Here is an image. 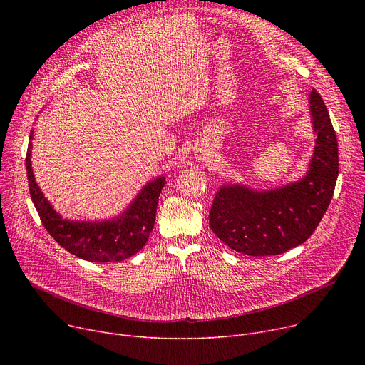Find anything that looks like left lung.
Segmentation results:
<instances>
[{
	"mask_svg": "<svg viewBox=\"0 0 365 365\" xmlns=\"http://www.w3.org/2000/svg\"><path fill=\"white\" fill-rule=\"evenodd\" d=\"M309 113L317 145L303 178L266 190L228 183L217 192L210 225L230 248L254 257L283 254L303 244L319 225L338 179V141L315 89L309 93Z\"/></svg>",
	"mask_w": 365,
	"mask_h": 365,
	"instance_id": "1",
	"label": "left lung"
}]
</instances>
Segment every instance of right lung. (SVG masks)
Returning <instances> with one entry per match:
<instances>
[{
    "instance_id": "add662e5",
    "label": "right lung",
    "mask_w": 365,
    "mask_h": 365,
    "mask_svg": "<svg viewBox=\"0 0 365 365\" xmlns=\"http://www.w3.org/2000/svg\"><path fill=\"white\" fill-rule=\"evenodd\" d=\"M31 140L26 158L31 200L46 231L71 254L92 263L123 262L138 252L154 228L159 196L166 176H159L143 186L127 210L106 221H73L63 218L40 190L31 168Z\"/></svg>"
}]
</instances>
